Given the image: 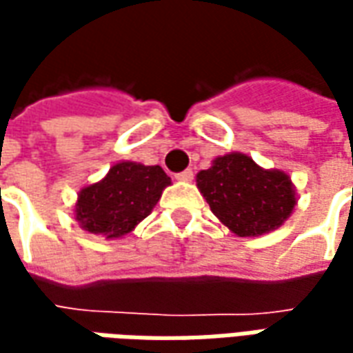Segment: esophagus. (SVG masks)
<instances>
[{
	"label": "esophagus",
	"mask_w": 353,
	"mask_h": 353,
	"mask_svg": "<svg viewBox=\"0 0 353 353\" xmlns=\"http://www.w3.org/2000/svg\"><path fill=\"white\" fill-rule=\"evenodd\" d=\"M177 181H191L192 179V170H183V172H179L176 174Z\"/></svg>",
	"instance_id": "1"
}]
</instances>
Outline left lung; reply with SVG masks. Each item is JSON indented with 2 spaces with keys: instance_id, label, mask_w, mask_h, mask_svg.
I'll return each mask as SVG.
<instances>
[{
  "instance_id": "obj_1",
  "label": "left lung",
  "mask_w": 353,
  "mask_h": 353,
  "mask_svg": "<svg viewBox=\"0 0 353 353\" xmlns=\"http://www.w3.org/2000/svg\"><path fill=\"white\" fill-rule=\"evenodd\" d=\"M200 192L219 219L238 236L278 229L296 200L288 174L259 168L253 159L230 153L196 176Z\"/></svg>"
}]
</instances>
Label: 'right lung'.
<instances>
[{"label": "right lung", "mask_w": 353, "mask_h": 353, "mask_svg": "<svg viewBox=\"0 0 353 353\" xmlns=\"http://www.w3.org/2000/svg\"><path fill=\"white\" fill-rule=\"evenodd\" d=\"M166 185L170 177L161 166L119 162L100 183L79 192L77 221L94 234L123 236L151 214Z\"/></svg>", "instance_id": "obj_1"}]
</instances>
